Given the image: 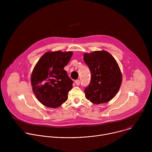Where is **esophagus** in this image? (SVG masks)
Returning a JSON list of instances; mask_svg holds the SVG:
<instances>
[{"label":"esophagus","mask_w":152,"mask_h":152,"mask_svg":"<svg viewBox=\"0 0 152 152\" xmlns=\"http://www.w3.org/2000/svg\"><path fill=\"white\" fill-rule=\"evenodd\" d=\"M75 83H76V85H80V80H79V79L76 80L75 81Z\"/></svg>","instance_id":"esophagus-1"}]
</instances>
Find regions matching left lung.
<instances>
[{
  "mask_svg": "<svg viewBox=\"0 0 152 152\" xmlns=\"http://www.w3.org/2000/svg\"><path fill=\"white\" fill-rule=\"evenodd\" d=\"M83 59L91 72V81L85 88L86 98L94 104L110 101L118 91L122 75L114 58L106 51L85 53Z\"/></svg>",
  "mask_w": 152,
  "mask_h": 152,
  "instance_id": "8db88e82",
  "label": "left lung"
}]
</instances>
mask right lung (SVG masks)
<instances>
[{
	"label": "right lung",
	"instance_id": "add662e5",
	"mask_svg": "<svg viewBox=\"0 0 152 152\" xmlns=\"http://www.w3.org/2000/svg\"><path fill=\"white\" fill-rule=\"evenodd\" d=\"M72 55V52H48L35 65L31 84L34 93L43 105L55 108L68 99L73 82L64 68Z\"/></svg>",
	"mask_w": 152,
	"mask_h": 152
}]
</instances>
